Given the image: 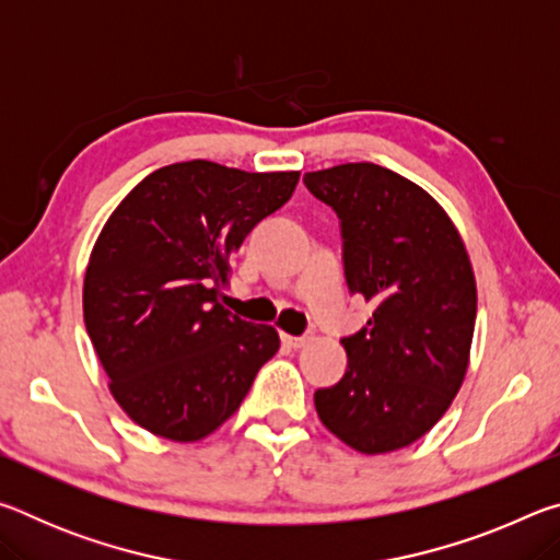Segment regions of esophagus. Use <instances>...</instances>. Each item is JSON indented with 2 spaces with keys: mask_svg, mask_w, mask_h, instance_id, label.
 <instances>
[{
  "mask_svg": "<svg viewBox=\"0 0 560 560\" xmlns=\"http://www.w3.org/2000/svg\"><path fill=\"white\" fill-rule=\"evenodd\" d=\"M281 340H283V346H289V348H301L308 340V336H287V334H283Z\"/></svg>",
  "mask_w": 560,
  "mask_h": 560,
  "instance_id": "esophagus-1",
  "label": "esophagus"
}]
</instances>
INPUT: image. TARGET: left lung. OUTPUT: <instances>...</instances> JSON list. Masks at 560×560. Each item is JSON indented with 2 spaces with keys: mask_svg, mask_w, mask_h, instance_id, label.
<instances>
[{
  "mask_svg": "<svg viewBox=\"0 0 560 560\" xmlns=\"http://www.w3.org/2000/svg\"><path fill=\"white\" fill-rule=\"evenodd\" d=\"M340 220L350 293L373 316L340 338L348 368L314 395L320 422L363 454L420 440L447 412L469 365L477 283L447 212L410 179L373 163L303 175Z\"/></svg>",
  "mask_w": 560,
  "mask_h": 560,
  "instance_id": "1",
  "label": "left lung"
}]
</instances>
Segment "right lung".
<instances>
[{
    "mask_svg": "<svg viewBox=\"0 0 560 560\" xmlns=\"http://www.w3.org/2000/svg\"><path fill=\"white\" fill-rule=\"evenodd\" d=\"M296 183L299 173L189 160L150 173L108 217L83 279V320L113 397L140 428L207 438L279 350L277 330L232 316L217 293L246 234Z\"/></svg>",
    "mask_w": 560,
    "mask_h": 560,
    "instance_id": "add662e5",
    "label": "right lung"
}]
</instances>
